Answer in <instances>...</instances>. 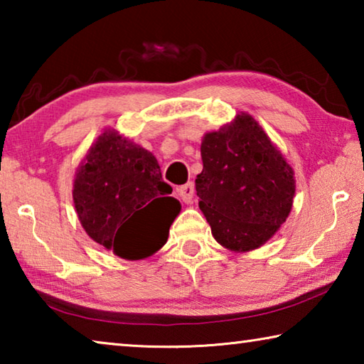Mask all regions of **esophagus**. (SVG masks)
Masks as SVG:
<instances>
[{
    "label": "esophagus",
    "mask_w": 364,
    "mask_h": 364,
    "mask_svg": "<svg viewBox=\"0 0 364 364\" xmlns=\"http://www.w3.org/2000/svg\"><path fill=\"white\" fill-rule=\"evenodd\" d=\"M176 193H178V196L181 197L183 202L191 204V202H193V199H194V183L189 181L186 184H183V186L176 188Z\"/></svg>",
    "instance_id": "34e87169"
}]
</instances>
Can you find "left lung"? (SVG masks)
I'll return each instance as SVG.
<instances>
[{
  "instance_id": "obj_1",
  "label": "left lung",
  "mask_w": 364,
  "mask_h": 364,
  "mask_svg": "<svg viewBox=\"0 0 364 364\" xmlns=\"http://www.w3.org/2000/svg\"><path fill=\"white\" fill-rule=\"evenodd\" d=\"M200 154L196 191L213 237L236 252L260 247L291 213V165L249 114L207 133Z\"/></svg>"
}]
</instances>
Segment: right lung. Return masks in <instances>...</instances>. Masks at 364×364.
<instances>
[{"label": "right lung", "mask_w": 364, "mask_h": 364, "mask_svg": "<svg viewBox=\"0 0 364 364\" xmlns=\"http://www.w3.org/2000/svg\"><path fill=\"white\" fill-rule=\"evenodd\" d=\"M149 151L102 133L77 171L73 202L88 236L115 255L139 260L167 242L180 202Z\"/></svg>", "instance_id": "1"}]
</instances>
